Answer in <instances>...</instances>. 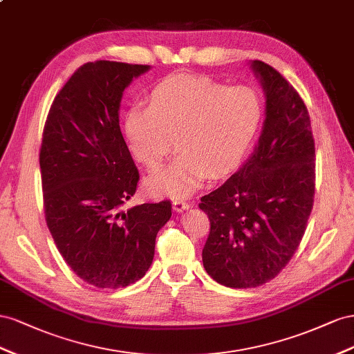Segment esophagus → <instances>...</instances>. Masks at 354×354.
<instances>
[{
  "label": "esophagus",
  "mask_w": 354,
  "mask_h": 354,
  "mask_svg": "<svg viewBox=\"0 0 354 354\" xmlns=\"http://www.w3.org/2000/svg\"><path fill=\"white\" fill-rule=\"evenodd\" d=\"M188 209H189V203H187V201H183V200L174 201V210L178 212V214H180V212H184V210H188Z\"/></svg>",
  "instance_id": "1"
}]
</instances>
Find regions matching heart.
<instances>
[{"mask_svg": "<svg viewBox=\"0 0 354 354\" xmlns=\"http://www.w3.org/2000/svg\"><path fill=\"white\" fill-rule=\"evenodd\" d=\"M262 115L264 105L255 88L176 75L154 87L148 108L127 111L124 133L135 157L148 167L160 165L175 138L178 154L148 176L147 188L156 196L185 198L209 171L222 176L239 166Z\"/></svg>", "mask_w": 354, "mask_h": 354, "instance_id": "heart-1", "label": "heart"}]
</instances>
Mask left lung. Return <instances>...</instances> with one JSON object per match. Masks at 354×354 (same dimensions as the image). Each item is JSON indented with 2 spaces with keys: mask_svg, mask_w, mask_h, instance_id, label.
<instances>
[{
  "mask_svg": "<svg viewBox=\"0 0 354 354\" xmlns=\"http://www.w3.org/2000/svg\"><path fill=\"white\" fill-rule=\"evenodd\" d=\"M266 95L254 151L219 188L201 197L210 221L207 274L227 288H257L286 267L304 236L315 198V139L307 106L274 68L252 60Z\"/></svg>",
  "mask_w": 354,
  "mask_h": 354,
  "instance_id": "obj_1",
  "label": "left lung"
}]
</instances>
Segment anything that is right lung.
I'll return each mask as SVG.
<instances>
[{
  "instance_id": "right-lung-1",
  "label": "right lung",
  "mask_w": 354,
  "mask_h": 354,
  "mask_svg": "<svg viewBox=\"0 0 354 354\" xmlns=\"http://www.w3.org/2000/svg\"><path fill=\"white\" fill-rule=\"evenodd\" d=\"M151 69L96 60L80 66L55 97L44 126L41 169L47 227L66 264L96 288H126L153 264L170 201L123 209L138 169L120 130L124 90Z\"/></svg>"
}]
</instances>
